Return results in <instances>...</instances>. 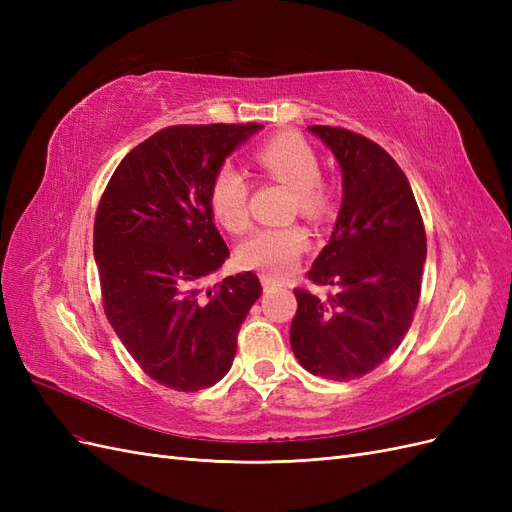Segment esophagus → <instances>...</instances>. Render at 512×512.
Segmentation results:
<instances>
[{"label":"esophagus","mask_w":512,"mask_h":512,"mask_svg":"<svg viewBox=\"0 0 512 512\" xmlns=\"http://www.w3.org/2000/svg\"><path fill=\"white\" fill-rule=\"evenodd\" d=\"M277 286H280V284H275L273 280H269V277H262V288H265V292H269V290H273Z\"/></svg>","instance_id":"esophagus-1"}]
</instances>
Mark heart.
<instances>
[{
    "mask_svg": "<svg viewBox=\"0 0 512 512\" xmlns=\"http://www.w3.org/2000/svg\"><path fill=\"white\" fill-rule=\"evenodd\" d=\"M256 164L262 175L286 185L297 198L305 218L320 222L331 213V194L320 183L322 168L316 151L301 136L277 134L256 149ZM213 218L232 235L250 226V183L237 166L222 164L209 185ZM309 237L301 226L258 230L239 247V262L269 280H284L297 269Z\"/></svg>",
    "mask_w": 512,
    "mask_h": 512,
    "instance_id": "1",
    "label": "heart"
}]
</instances>
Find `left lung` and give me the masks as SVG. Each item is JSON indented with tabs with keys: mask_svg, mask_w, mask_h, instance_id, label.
<instances>
[{
	"mask_svg": "<svg viewBox=\"0 0 512 512\" xmlns=\"http://www.w3.org/2000/svg\"><path fill=\"white\" fill-rule=\"evenodd\" d=\"M342 168V207L297 288L290 346L309 374L346 382L374 371L406 337L421 297L427 237L408 177L380 145L344 128L309 126Z\"/></svg>",
	"mask_w": 512,
	"mask_h": 512,
	"instance_id": "1",
	"label": "left lung"
}]
</instances>
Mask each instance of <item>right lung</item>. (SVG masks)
<instances>
[{"label": "right lung", "instance_id": "1", "mask_svg": "<svg viewBox=\"0 0 512 512\" xmlns=\"http://www.w3.org/2000/svg\"><path fill=\"white\" fill-rule=\"evenodd\" d=\"M262 123L173 126L134 147L108 181L94 256L111 327L145 374L192 393L220 382L262 294L252 271L205 288L230 256L213 224L215 170Z\"/></svg>", "mask_w": 512, "mask_h": 512}]
</instances>
